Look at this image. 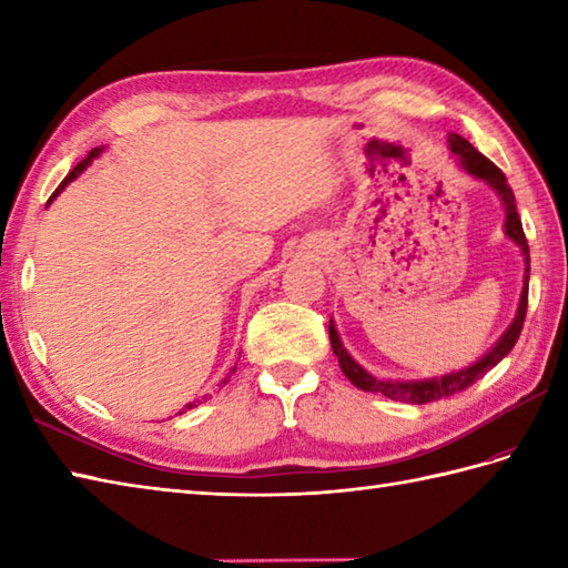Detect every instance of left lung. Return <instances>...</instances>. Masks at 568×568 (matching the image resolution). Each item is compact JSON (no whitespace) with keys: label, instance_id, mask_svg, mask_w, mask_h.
<instances>
[{"label":"left lung","instance_id":"8db88e82","mask_svg":"<svg viewBox=\"0 0 568 568\" xmlns=\"http://www.w3.org/2000/svg\"><path fill=\"white\" fill-rule=\"evenodd\" d=\"M449 151L458 159V165L464 168V171L476 178V180H484V183L496 192L503 202V210H505V236H508L513 244L520 246L523 256H525V281H523V293H520V303H517V312H515V320L510 322V327L503 332L500 339L490 346V352H486L474 364L466 366V368H458L452 373H444V376H434V378H422V381H393V378H376L373 373H368L364 366L354 361V356L346 352L342 339H339V332L334 327V320H329V342H332V352L339 358V366L344 371V376L352 381L356 388L366 390V393H381L385 397H390V400H400V403H413V405H425L432 400H439V397L446 395H454L458 390H466L468 385H474L480 376H486V373L498 366L500 361L513 352V346L517 342V336L523 332V322H525V312H527V287H529V246H527V239L523 232V222H520V214H517V204H515V195L508 185V178L503 175L500 168L493 165L484 153H478L470 143L458 136V134H449Z\"/></svg>","mask_w":568,"mask_h":568}]
</instances>
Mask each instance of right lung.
I'll use <instances>...</instances> for the list:
<instances>
[{
	"mask_svg": "<svg viewBox=\"0 0 568 568\" xmlns=\"http://www.w3.org/2000/svg\"><path fill=\"white\" fill-rule=\"evenodd\" d=\"M102 151H104V146H100V149H92V151L88 153V159H84L82 163H78L75 168H72V171L68 173V178L63 180V183H60V185H58V190L53 192V195H51V200H48V202H53V200H55V197L60 195V192H63V190H65V187H68V185L72 183V180H75V178H78V175H80V173L84 171V168H88V165H90V163H92L94 159H98V155H100ZM190 407H195V403H187V405H185V409H190ZM185 409H183V413H185Z\"/></svg>",
	"mask_w": 568,
	"mask_h": 568,
	"instance_id": "right-lung-1",
	"label": "right lung"
}]
</instances>
